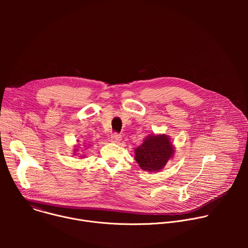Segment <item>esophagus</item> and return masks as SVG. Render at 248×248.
<instances>
[{
	"mask_svg": "<svg viewBox=\"0 0 248 248\" xmlns=\"http://www.w3.org/2000/svg\"><path fill=\"white\" fill-rule=\"evenodd\" d=\"M111 140H112V142L118 143V142H120V141L122 140V135L120 133H118V132H114L112 134V136H111Z\"/></svg>",
	"mask_w": 248,
	"mask_h": 248,
	"instance_id": "34e87169",
	"label": "esophagus"
}]
</instances>
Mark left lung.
Returning <instances> with one entry per match:
<instances>
[{"instance_id":"left-lung-1","label":"left lung","mask_w":248,"mask_h":248,"mask_svg":"<svg viewBox=\"0 0 248 248\" xmlns=\"http://www.w3.org/2000/svg\"><path fill=\"white\" fill-rule=\"evenodd\" d=\"M172 154L173 147L167 135H150L135 149L134 159L142 170L157 171L164 168Z\"/></svg>"}]
</instances>
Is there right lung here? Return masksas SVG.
<instances>
[{"label":"right lung","instance_id":"obj_1","mask_svg":"<svg viewBox=\"0 0 248 248\" xmlns=\"http://www.w3.org/2000/svg\"><path fill=\"white\" fill-rule=\"evenodd\" d=\"M76 150H77V149H76Z\"/></svg>","mask_w":248,"mask_h":248}]
</instances>
